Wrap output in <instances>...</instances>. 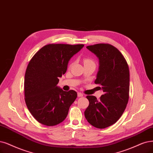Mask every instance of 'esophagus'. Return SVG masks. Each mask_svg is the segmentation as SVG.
<instances>
[{
	"label": "esophagus",
	"instance_id": "34e87169",
	"mask_svg": "<svg viewBox=\"0 0 153 153\" xmlns=\"http://www.w3.org/2000/svg\"><path fill=\"white\" fill-rule=\"evenodd\" d=\"M77 97H83V94H82L81 93H77Z\"/></svg>",
	"mask_w": 153,
	"mask_h": 153
}]
</instances>
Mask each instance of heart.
Returning <instances> with one entry per match:
<instances>
[{
    "mask_svg": "<svg viewBox=\"0 0 153 153\" xmlns=\"http://www.w3.org/2000/svg\"><path fill=\"white\" fill-rule=\"evenodd\" d=\"M84 64H89V63H94V62L91 59L86 58V59H84Z\"/></svg>",
    "mask_w": 153,
    "mask_h": 153,
    "instance_id": "1",
    "label": "heart"
}]
</instances>
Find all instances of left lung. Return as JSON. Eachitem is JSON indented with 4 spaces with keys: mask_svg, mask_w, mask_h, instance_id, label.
<instances>
[{
    "mask_svg": "<svg viewBox=\"0 0 153 153\" xmlns=\"http://www.w3.org/2000/svg\"><path fill=\"white\" fill-rule=\"evenodd\" d=\"M86 48L100 60L94 83L101 86L104 94L99 100L94 96H87L89 104L84 115L94 127L105 128L114 124L126 108L129 98L128 65L122 53L110 44L98 43Z\"/></svg>",
    "mask_w": 153,
    "mask_h": 153,
    "instance_id": "obj_1",
    "label": "left lung"
}]
</instances>
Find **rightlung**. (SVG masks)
I'll use <instances>...</instances> for the list:
<instances>
[{"instance_id":"right-lung-1","label":"right lung","mask_w":153,"mask_h":153,"mask_svg":"<svg viewBox=\"0 0 153 153\" xmlns=\"http://www.w3.org/2000/svg\"><path fill=\"white\" fill-rule=\"evenodd\" d=\"M84 45L48 44L34 55L27 66L24 82L28 110L43 125L54 126L63 122L77 97L74 90L56 86L67 71L68 62Z\"/></svg>"}]
</instances>
